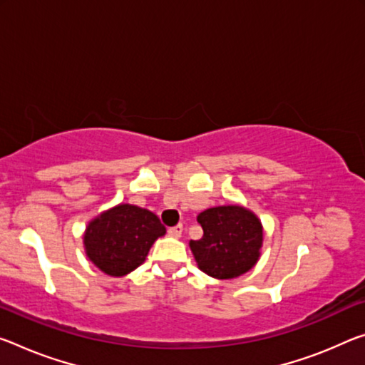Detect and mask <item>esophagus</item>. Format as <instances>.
Returning <instances> with one entry per match:
<instances>
[{"instance_id":"obj_1","label":"esophagus","mask_w":365,"mask_h":365,"mask_svg":"<svg viewBox=\"0 0 365 365\" xmlns=\"http://www.w3.org/2000/svg\"><path fill=\"white\" fill-rule=\"evenodd\" d=\"M182 232H183V225L178 224L175 225V227H170L169 229V235L170 237H175V239H178V237H182Z\"/></svg>"}]
</instances>
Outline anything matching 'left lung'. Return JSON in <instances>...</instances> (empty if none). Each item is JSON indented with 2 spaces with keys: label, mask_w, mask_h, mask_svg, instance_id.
I'll use <instances>...</instances> for the list:
<instances>
[{
  "label": "left lung",
  "mask_w": 365,
  "mask_h": 365,
  "mask_svg": "<svg viewBox=\"0 0 365 365\" xmlns=\"http://www.w3.org/2000/svg\"><path fill=\"white\" fill-rule=\"evenodd\" d=\"M200 240H190L198 268L216 279H234L257 264L263 247V224L239 205L210 207L198 214Z\"/></svg>",
  "instance_id": "1"
}]
</instances>
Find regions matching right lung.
<instances>
[{
	"label": "right lung",
	"mask_w": 365,
	"mask_h": 365,
	"mask_svg": "<svg viewBox=\"0 0 365 365\" xmlns=\"http://www.w3.org/2000/svg\"><path fill=\"white\" fill-rule=\"evenodd\" d=\"M162 235H165V227L154 212L120 203L91 219L83 242L92 264L108 276L121 277L144 263Z\"/></svg>",
	"instance_id": "add662e5"
}]
</instances>
